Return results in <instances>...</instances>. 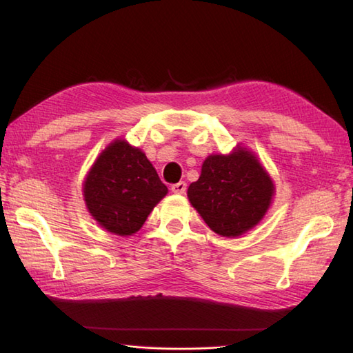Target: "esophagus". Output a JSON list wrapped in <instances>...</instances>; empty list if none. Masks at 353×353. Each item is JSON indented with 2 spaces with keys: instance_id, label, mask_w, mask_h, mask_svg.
<instances>
[{
  "instance_id": "1",
  "label": "esophagus",
  "mask_w": 353,
  "mask_h": 353,
  "mask_svg": "<svg viewBox=\"0 0 353 353\" xmlns=\"http://www.w3.org/2000/svg\"><path fill=\"white\" fill-rule=\"evenodd\" d=\"M171 191L174 194H185L186 191V183L185 182H179L171 186Z\"/></svg>"
}]
</instances>
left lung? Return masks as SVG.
Listing matches in <instances>:
<instances>
[{
    "label": "left lung",
    "mask_w": 353,
    "mask_h": 353,
    "mask_svg": "<svg viewBox=\"0 0 353 353\" xmlns=\"http://www.w3.org/2000/svg\"><path fill=\"white\" fill-rule=\"evenodd\" d=\"M274 183L249 148L236 145L229 154H209L197 182L188 188L190 203L215 234L236 238L264 219Z\"/></svg>",
    "instance_id": "left-lung-1"
}]
</instances>
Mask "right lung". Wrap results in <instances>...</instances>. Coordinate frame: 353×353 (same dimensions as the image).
<instances>
[{
    "mask_svg": "<svg viewBox=\"0 0 353 353\" xmlns=\"http://www.w3.org/2000/svg\"><path fill=\"white\" fill-rule=\"evenodd\" d=\"M167 192L145 153L119 138L99 154L83 181L89 214L118 236L137 234Z\"/></svg>",
    "mask_w": 353,
    "mask_h": 353,
    "instance_id": "right-lung-1",
    "label": "right lung"
}]
</instances>
